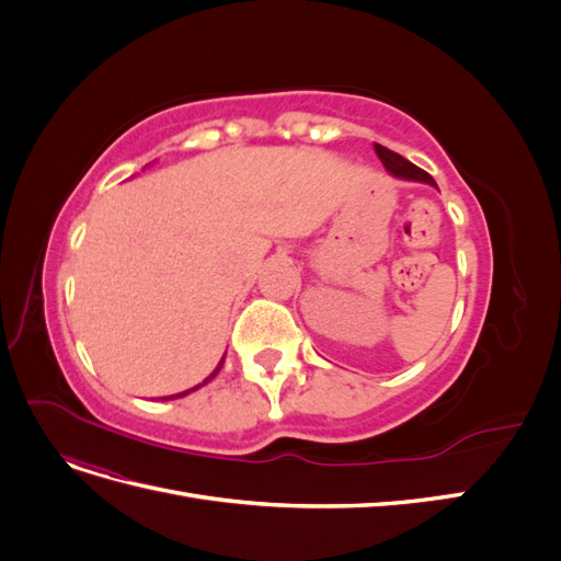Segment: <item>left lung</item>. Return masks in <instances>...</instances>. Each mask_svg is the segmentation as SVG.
<instances>
[{
  "label": "left lung",
  "mask_w": 561,
  "mask_h": 561,
  "mask_svg": "<svg viewBox=\"0 0 561 561\" xmlns=\"http://www.w3.org/2000/svg\"><path fill=\"white\" fill-rule=\"evenodd\" d=\"M375 149H377V157L381 159L383 168H386V171H388L390 175H393V178L407 180V182H423V184H431V186H435V190H437L435 180H433L426 171H421V168L414 165L412 161L402 159L400 154H396V151H390V149H386V147H381V145H375Z\"/></svg>",
  "instance_id": "1"
}]
</instances>
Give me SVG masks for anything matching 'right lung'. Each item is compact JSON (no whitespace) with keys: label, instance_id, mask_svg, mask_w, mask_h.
I'll list each match as a JSON object with an SVG mask.
<instances>
[{"label":"right lung","instance_id":"right-lung-1","mask_svg":"<svg viewBox=\"0 0 561 561\" xmlns=\"http://www.w3.org/2000/svg\"><path fill=\"white\" fill-rule=\"evenodd\" d=\"M225 355H227V353H225ZM225 355H222V360H219V363H217V367H215V369L210 371V375H208L206 379H203V381H201L198 386H194V388H190V390H182V393H175V396H168V398H161V400H175V398H184V396H190V393H194V390H198L201 386H206L208 381H213V379L217 377V371H219V369H222V365H225Z\"/></svg>","mask_w":561,"mask_h":561}]
</instances>
